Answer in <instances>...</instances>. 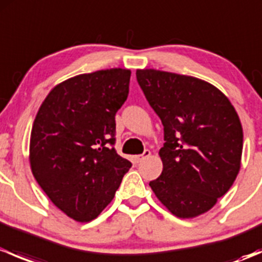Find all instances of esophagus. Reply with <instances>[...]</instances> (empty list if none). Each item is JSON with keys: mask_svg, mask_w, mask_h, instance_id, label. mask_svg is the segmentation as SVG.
<instances>
[{"mask_svg": "<svg viewBox=\"0 0 262 262\" xmlns=\"http://www.w3.org/2000/svg\"><path fill=\"white\" fill-rule=\"evenodd\" d=\"M149 156H150V150L149 149H146L143 153H142V155L136 156V157H134V160H136L137 163H139V162H142V161L146 160V158L149 157Z\"/></svg>", "mask_w": 262, "mask_h": 262, "instance_id": "esophagus-1", "label": "esophagus"}]
</instances>
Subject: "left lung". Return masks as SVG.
Masks as SVG:
<instances>
[{
	"instance_id": "8db88e82",
	"label": "left lung",
	"mask_w": 262,
	"mask_h": 262,
	"mask_svg": "<svg viewBox=\"0 0 262 262\" xmlns=\"http://www.w3.org/2000/svg\"><path fill=\"white\" fill-rule=\"evenodd\" d=\"M136 75L165 134L163 170L150 189L173 215L195 218L212 209L238 175L241 121L209 82L157 70H137Z\"/></svg>"
}]
</instances>
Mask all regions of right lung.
<instances>
[{"label": "right lung", "instance_id": "obj_1", "mask_svg": "<svg viewBox=\"0 0 262 262\" xmlns=\"http://www.w3.org/2000/svg\"><path fill=\"white\" fill-rule=\"evenodd\" d=\"M130 71L101 70L57 84L39 107L30 167L53 204L77 222L96 218L132 163L116 153L115 114L129 94Z\"/></svg>", "mask_w": 262, "mask_h": 262}]
</instances>
